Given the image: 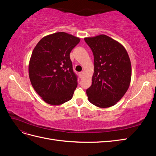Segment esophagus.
Segmentation results:
<instances>
[{
    "label": "esophagus",
    "instance_id": "esophagus-1",
    "mask_svg": "<svg viewBox=\"0 0 156 156\" xmlns=\"http://www.w3.org/2000/svg\"><path fill=\"white\" fill-rule=\"evenodd\" d=\"M79 77H80L82 78V77H83V72H79Z\"/></svg>",
    "mask_w": 156,
    "mask_h": 156
}]
</instances>
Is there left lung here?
Listing matches in <instances>:
<instances>
[{"instance_id": "8db88e82", "label": "left lung", "mask_w": 156, "mask_h": 156, "mask_svg": "<svg viewBox=\"0 0 156 156\" xmlns=\"http://www.w3.org/2000/svg\"><path fill=\"white\" fill-rule=\"evenodd\" d=\"M94 55L92 85L87 89L89 101L101 108L115 105L129 87L131 65L126 50L106 35L85 37Z\"/></svg>"}]
</instances>
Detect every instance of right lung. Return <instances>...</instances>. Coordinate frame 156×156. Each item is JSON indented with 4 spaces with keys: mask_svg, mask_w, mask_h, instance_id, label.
<instances>
[{
    "mask_svg": "<svg viewBox=\"0 0 156 156\" xmlns=\"http://www.w3.org/2000/svg\"><path fill=\"white\" fill-rule=\"evenodd\" d=\"M80 41L64 32L43 37L30 57L29 73L32 85L49 104H62L72 98L77 86L69 54Z\"/></svg>",
    "mask_w": 156,
    "mask_h": 156,
    "instance_id": "right-lung-1",
    "label": "right lung"
}]
</instances>
